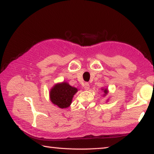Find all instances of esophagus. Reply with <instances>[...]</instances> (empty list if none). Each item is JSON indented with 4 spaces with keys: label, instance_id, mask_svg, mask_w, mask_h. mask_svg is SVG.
Segmentation results:
<instances>
[{
    "label": "esophagus",
    "instance_id": "34e87169",
    "mask_svg": "<svg viewBox=\"0 0 154 154\" xmlns=\"http://www.w3.org/2000/svg\"><path fill=\"white\" fill-rule=\"evenodd\" d=\"M84 88H85V90H89V88H90V84H89V83H85Z\"/></svg>",
    "mask_w": 154,
    "mask_h": 154
}]
</instances>
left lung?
<instances>
[{
  "label": "left lung",
  "mask_w": 154,
  "mask_h": 154,
  "mask_svg": "<svg viewBox=\"0 0 154 154\" xmlns=\"http://www.w3.org/2000/svg\"><path fill=\"white\" fill-rule=\"evenodd\" d=\"M104 90V91H103L104 93H105V94H104V95H106V94H107V92H108L107 90H106V89H105V90Z\"/></svg>",
  "instance_id": "8db88e82"
}]
</instances>
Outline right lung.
<instances>
[{"instance_id":"1","label":"right lung","mask_w":154,"mask_h":154,"mask_svg":"<svg viewBox=\"0 0 154 154\" xmlns=\"http://www.w3.org/2000/svg\"><path fill=\"white\" fill-rule=\"evenodd\" d=\"M77 92L76 88L71 86L67 83H58L50 91V100L60 108H67L71 105L72 97Z\"/></svg>"}]
</instances>
